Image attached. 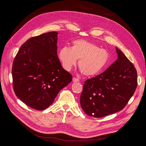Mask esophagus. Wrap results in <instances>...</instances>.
Wrapping results in <instances>:
<instances>
[{"label": "esophagus", "mask_w": 146, "mask_h": 146, "mask_svg": "<svg viewBox=\"0 0 146 146\" xmlns=\"http://www.w3.org/2000/svg\"><path fill=\"white\" fill-rule=\"evenodd\" d=\"M72 81H73L74 82H79L80 80H79L78 78H76L74 77V78H72Z\"/></svg>", "instance_id": "34e87169"}]
</instances>
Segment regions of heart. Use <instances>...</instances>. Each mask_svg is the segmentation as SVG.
<instances>
[{"label": "heart", "instance_id": "1", "mask_svg": "<svg viewBox=\"0 0 146 146\" xmlns=\"http://www.w3.org/2000/svg\"><path fill=\"white\" fill-rule=\"evenodd\" d=\"M58 58L62 67L69 71L76 65L82 74L92 77L99 74L107 65L109 58L108 52L90 41L78 39L72 42V47L64 46L58 52Z\"/></svg>", "mask_w": 146, "mask_h": 146}]
</instances>
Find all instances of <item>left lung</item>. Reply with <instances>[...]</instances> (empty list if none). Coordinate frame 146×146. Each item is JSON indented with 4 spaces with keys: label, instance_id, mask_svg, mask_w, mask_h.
I'll return each instance as SVG.
<instances>
[{
    "label": "left lung",
    "instance_id": "obj_1",
    "mask_svg": "<svg viewBox=\"0 0 146 146\" xmlns=\"http://www.w3.org/2000/svg\"><path fill=\"white\" fill-rule=\"evenodd\" d=\"M117 59L105 71L87 80L80 96L81 106L88 116L101 117L122 110L137 87L134 65L116 47Z\"/></svg>",
    "mask_w": 146,
    "mask_h": 146
}]
</instances>
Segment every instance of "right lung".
Returning a JSON list of instances; mask_svg holds the SVG:
<instances>
[{"label": "right lung", "mask_w": 146, "mask_h": 146, "mask_svg": "<svg viewBox=\"0 0 146 146\" xmlns=\"http://www.w3.org/2000/svg\"><path fill=\"white\" fill-rule=\"evenodd\" d=\"M58 35L51 31L29 39L13 60L15 93L25 105L38 110L50 106L60 90L72 81L58 57Z\"/></svg>", "instance_id": "obj_1"}]
</instances>
